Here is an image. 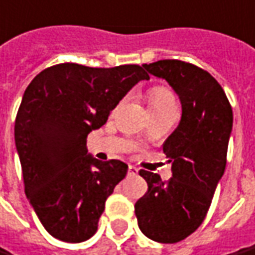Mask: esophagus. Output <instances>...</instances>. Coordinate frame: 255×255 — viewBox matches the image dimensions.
I'll use <instances>...</instances> for the list:
<instances>
[{"label":"esophagus","mask_w":255,"mask_h":255,"mask_svg":"<svg viewBox=\"0 0 255 255\" xmlns=\"http://www.w3.org/2000/svg\"><path fill=\"white\" fill-rule=\"evenodd\" d=\"M137 172H138V169L136 168V166H133V165H129V173H130V175H136Z\"/></svg>","instance_id":"1"}]
</instances>
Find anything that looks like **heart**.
<instances>
[{"mask_svg": "<svg viewBox=\"0 0 255 255\" xmlns=\"http://www.w3.org/2000/svg\"><path fill=\"white\" fill-rule=\"evenodd\" d=\"M147 101H148V105H150L151 112L164 110L169 105H175L173 94L164 86H152V87H150L148 91H147Z\"/></svg>", "mask_w": 255, "mask_h": 255, "instance_id": "heart-1", "label": "heart"}]
</instances>
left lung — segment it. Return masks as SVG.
<instances>
[{
  "label": "left lung",
  "mask_w": 255,
  "mask_h": 255,
  "mask_svg": "<svg viewBox=\"0 0 255 255\" xmlns=\"http://www.w3.org/2000/svg\"><path fill=\"white\" fill-rule=\"evenodd\" d=\"M162 77L182 103L178 128L162 150L172 162V178L138 172L148 190L134 204L140 231L158 243H178L203 224L226 166L233 112L224 89L196 65L162 59L143 65Z\"/></svg>",
  "instance_id": "obj_1"
}]
</instances>
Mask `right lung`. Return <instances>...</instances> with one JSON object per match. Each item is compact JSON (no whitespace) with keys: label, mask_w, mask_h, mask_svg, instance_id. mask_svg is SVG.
<instances>
[{"label":"right lung","mask_w":255,"mask_h":255,"mask_svg":"<svg viewBox=\"0 0 255 255\" xmlns=\"http://www.w3.org/2000/svg\"><path fill=\"white\" fill-rule=\"evenodd\" d=\"M140 65L90 68L58 64L40 72L24 91L15 119V143L24 193L45 231L80 243L97 232L105 201L128 165L87 154V136L140 80Z\"/></svg>","instance_id":"add662e5"}]
</instances>
